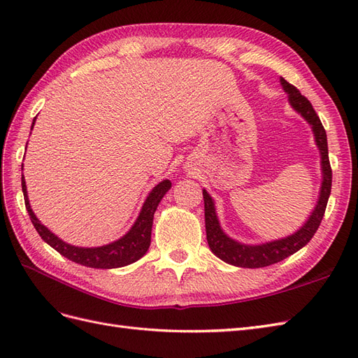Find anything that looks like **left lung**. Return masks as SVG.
Segmentation results:
<instances>
[{
  "mask_svg": "<svg viewBox=\"0 0 358 358\" xmlns=\"http://www.w3.org/2000/svg\"><path fill=\"white\" fill-rule=\"evenodd\" d=\"M280 85L282 90L288 94V101L292 109L303 116V119L310 125L313 137H315V143L320 149L321 155V171H322V180L320 188V197L313 208L312 213L309 215L308 221L303 224L300 229L282 239L259 243V245H245L231 239L227 236L221 229V224L216 215L213 199L209 196V192L203 189V199H204V221H206V237H208V243L210 251L221 258L222 262L229 263L231 266L245 267V268H258L266 267L270 264H275L282 262L287 257L297 252L308 242L312 239L313 234L317 233L318 227L322 221L324 212L327 208V201L331 191V167L329 161V146H327V134L324 129L318 115L313 110L312 104L306 96H303L300 91L288 83L284 78H280Z\"/></svg>",
  "mask_w": 358,
  "mask_h": 358,
  "instance_id": "1",
  "label": "left lung"
}]
</instances>
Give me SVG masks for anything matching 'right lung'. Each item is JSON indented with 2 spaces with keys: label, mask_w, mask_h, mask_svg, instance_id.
Segmentation results:
<instances>
[{
  "label": "right lung",
  "mask_w": 358,
  "mask_h": 358,
  "mask_svg": "<svg viewBox=\"0 0 358 358\" xmlns=\"http://www.w3.org/2000/svg\"><path fill=\"white\" fill-rule=\"evenodd\" d=\"M34 122H36V117L34 121H32V127H34ZM170 188H171V182L169 179L159 182L157 187L152 188V191H150L149 196L146 197L142 209H140L136 222L133 224L131 229L128 230V233L121 237V239H117L109 245H103L96 248H82V246H74L61 241L57 234H53L48 227H45L38 221L36 213L32 212L29 206L27 183L22 176V192H24L27 210L32 225H34V229L37 230L41 239L48 245H50L55 251H58L62 257H66L78 264L92 267V268L124 267L137 262V259H140L148 252L149 245H150V231H152L154 213L158 208L159 201L166 196V192Z\"/></svg>",
  "instance_id": "right-lung-1"
}]
</instances>
